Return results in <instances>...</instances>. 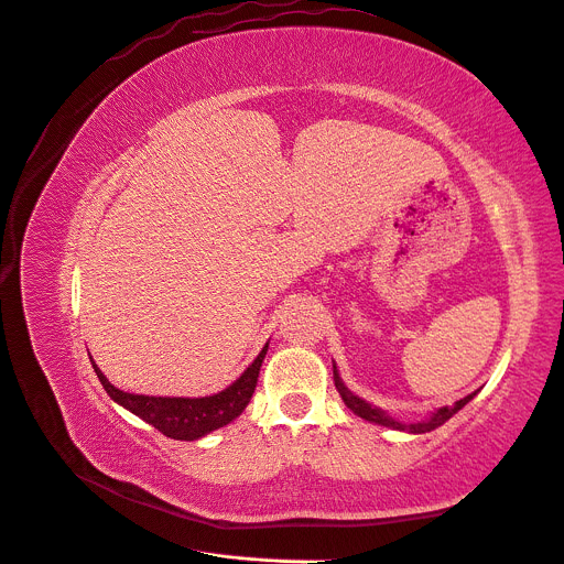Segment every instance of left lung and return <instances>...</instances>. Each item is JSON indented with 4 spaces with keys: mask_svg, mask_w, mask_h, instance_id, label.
Segmentation results:
<instances>
[{
    "mask_svg": "<svg viewBox=\"0 0 564 564\" xmlns=\"http://www.w3.org/2000/svg\"><path fill=\"white\" fill-rule=\"evenodd\" d=\"M334 381H336V389H338V393H340L343 402L347 404V409H351L354 413H357L359 419L370 421V423H375V425H383V427H389V430L409 432V434H425V432H432V430L441 427L443 423L451 421V419L455 416V413H457L464 404H468L473 398H476V393H478V391H476V393H470V395L462 398V400H459V402H455L453 406H441V409H436L430 419H425V421H421V423H400V421L391 419L389 413L383 411V409L372 406V404H370V402H366L364 398L354 395V393L345 387V381L340 379V375H338V370H336V364H334Z\"/></svg>",
    "mask_w": 564,
    "mask_h": 564,
    "instance_id": "8db88e82",
    "label": "left lung"
}]
</instances>
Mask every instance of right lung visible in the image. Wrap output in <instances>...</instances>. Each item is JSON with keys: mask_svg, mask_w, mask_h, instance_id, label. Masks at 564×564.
Segmentation results:
<instances>
[{"mask_svg": "<svg viewBox=\"0 0 564 564\" xmlns=\"http://www.w3.org/2000/svg\"><path fill=\"white\" fill-rule=\"evenodd\" d=\"M264 354H267V345L260 349L253 364L237 377L228 389L205 398H158V395L126 393L121 389H116L113 383H109L102 370L94 361L91 364L102 383V389L116 404L132 411L134 416H139L148 425H153L164 436H171L175 441H196L205 434L232 423L247 409L256 391Z\"/></svg>", "mask_w": 564, "mask_h": 564, "instance_id": "add662e5", "label": "right lung"}]
</instances>
